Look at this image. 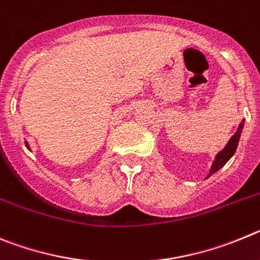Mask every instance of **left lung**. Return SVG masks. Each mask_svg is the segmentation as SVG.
Segmentation results:
<instances>
[{
	"label": "left lung",
	"mask_w": 260,
	"mask_h": 260,
	"mask_svg": "<svg viewBox=\"0 0 260 260\" xmlns=\"http://www.w3.org/2000/svg\"><path fill=\"white\" fill-rule=\"evenodd\" d=\"M244 124H245V120H242L240 123V125H238V128H237V131H236L235 135H233L232 137L229 139V141L226 142V145L224 146L223 150H220L219 153L216 154V155H215L214 162H212L211 168H210L209 176L207 177H210L211 175H214L215 172H217V171L220 170L221 167H224L229 159L235 155L236 149H237V146H238V141H240L241 133H242V129H244ZM207 177H206V179H207Z\"/></svg>",
	"instance_id": "1"
}]
</instances>
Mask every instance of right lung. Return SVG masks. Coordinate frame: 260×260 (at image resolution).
I'll list each match as a JSON object with an SVG mask.
<instances>
[{"label":"right lung","mask_w":260,"mask_h":260,"mask_svg":"<svg viewBox=\"0 0 260 260\" xmlns=\"http://www.w3.org/2000/svg\"><path fill=\"white\" fill-rule=\"evenodd\" d=\"M25 146H27V149L29 151H31V147H29V144H28V141H25Z\"/></svg>","instance_id":"obj_1"}]
</instances>
